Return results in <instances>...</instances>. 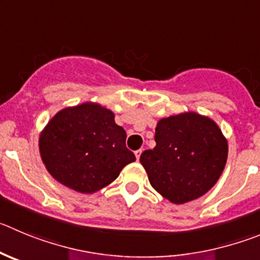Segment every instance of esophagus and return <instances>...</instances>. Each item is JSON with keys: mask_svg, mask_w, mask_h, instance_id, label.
Segmentation results:
<instances>
[{"mask_svg": "<svg viewBox=\"0 0 260 260\" xmlns=\"http://www.w3.org/2000/svg\"><path fill=\"white\" fill-rule=\"evenodd\" d=\"M141 154H142V150L140 149V150H137V151L135 152V155H136V159H140V156H141Z\"/></svg>", "mask_w": 260, "mask_h": 260, "instance_id": "1", "label": "esophagus"}]
</instances>
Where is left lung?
<instances>
[{"instance_id": "left-lung-1", "label": "left lung", "mask_w": 260, "mask_h": 260, "mask_svg": "<svg viewBox=\"0 0 260 260\" xmlns=\"http://www.w3.org/2000/svg\"><path fill=\"white\" fill-rule=\"evenodd\" d=\"M156 146L140 156L150 185L173 204L205 195L224 169L229 144L209 116L187 111L160 119Z\"/></svg>"}]
</instances>
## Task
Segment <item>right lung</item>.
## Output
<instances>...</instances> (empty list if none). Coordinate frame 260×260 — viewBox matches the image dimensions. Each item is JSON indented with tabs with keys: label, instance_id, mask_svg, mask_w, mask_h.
<instances>
[{
	"label": "right lung",
	"instance_id": "right-lung-1",
	"mask_svg": "<svg viewBox=\"0 0 260 260\" xmlns=\"http://www.w3.org/2000/svg\"><path fill=\"white\" fill-rule=\"evenodd\" d=\"M110 109L83 103L57 111L40 135V154L48 173L68 188L93 193L115 181L135 161L125 131Z\"/></svg>",
	"mask_w": 260,
	"mask_h": 260
}]
</instances>
